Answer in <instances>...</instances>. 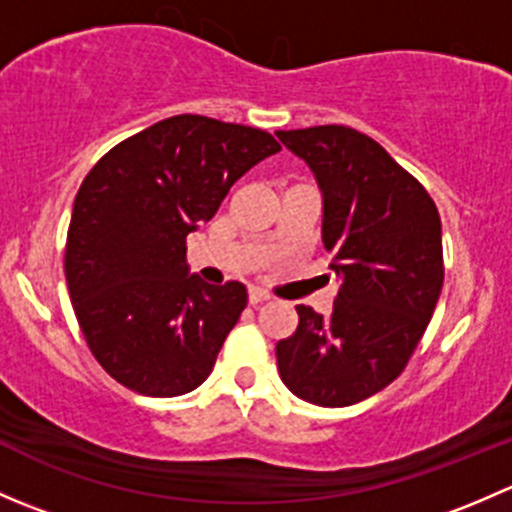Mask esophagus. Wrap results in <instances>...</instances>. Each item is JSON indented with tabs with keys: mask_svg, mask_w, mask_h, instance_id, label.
<instances>
[{
	"mask_svg": "<svg viewBox=\"0 0 512 512\" xmlns=\"http://www.w3.org/2000/svg\"><path fill=\"white\" fill-rule=\"evenodd\" d=\"M247 299H250L252 307H257V304L267 302V299H270V294L262 292V289H250V294H247Z\"/></svg>",
	"mask_w": 512,
	"mask_h": 512,
	"instance_id": "obj_1",
	"label": "esophagus"
}]
</instances>
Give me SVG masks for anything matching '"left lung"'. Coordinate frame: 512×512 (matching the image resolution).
<instances>
[{
	"label": "left lung",
	"instance_id": "1",
	"mask_svg": "<svg viewBox=\"0 0 512 512\" xmlns=\"http://www.w3.org/2000/svg\"><path fill=\"white\" fill-rule=\"evenodd\" d=\"M277 138L317 178L322 242L339 277L332 314L299 304L297 329L277 342V366L294 396L342 409L389 386L421 342L443 287L441 218L414 175L354 128Z\"/></svg>",
	"mask_w": 512,
	"mask_h": 512
}]
</instances>
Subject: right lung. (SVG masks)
I'll return each instance as SVG.
<instances>
[{"mask_svg": "<svg viewBox=\"0 0 512 512\" xmlns=\"http://www.w3.org/2000/svg\"><path fill=\"white\" fill-rule=\"evenodd\" d=\"M277 151L260 128L183 113L121 141L89 170L64 272L86 344L118 384L165 399L208 379L247 289L190 275L185 237Z\"/></svg>", "mask_w": 512, "mask_h": 512, "instance_id": "add662e5", "label": "right lung"}]
</instances>
